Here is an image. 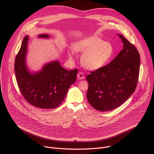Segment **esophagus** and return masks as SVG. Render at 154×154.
Instances as JSON below:
<instances>
[{
  "instance_id": "obj_1",
  "label": "esophagus",
  "mask_w": 154,
  "mask_h": 154,
  "mask_svg": "<svg viewBox=\"0 0 154 154\" xmlns=\"http://www.w3.org/2000/svg\"><path fill=\"white\" fill-rule=\"evenodd\" d=\"M77 77L79 79L81 80V79H85V76L83 75V74L82 72H79L78 74H77Z\"/></svg>"
}]
</instances>
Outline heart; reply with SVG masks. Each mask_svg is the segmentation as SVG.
Returning <instances> with one entry per match:
<instances>
[{
    "instance_id": "obj_1",
    "label": "heart",
    "mask_w": 154,
    "mask_h": 154,
    "mask_svg": "<svg viewBox=\"0 0 154 154\" xmlns=\"http://www.w3.org/2000/svg\"><path fill=\"white\" fill-rule=\"evenodd\" d=\"M77 52L83 53L81 61L87 69L96 70L105 66L115 55V50L110 43L96 36H90L77 41L74 46ZM70 58L74 57L72 51H68Z\"/></svg>"
}]
</instances>
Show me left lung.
<instances>
[{"mask_svg": "<svg viewBox=\"0 0 154 154\" xmlns=\"http://www.w3.org/2000/svg\"><path fill=\"white\" fill-rule=\"evenodd\" d=\"M123 49L110 63L86 77L90 104L100 112L112 110L124 103L135 91L138 83L140 56L137 48L124 36Z\"/></svg>", "mask_w": 154, "mask_h": 154, "instance_id": "left-lung-1", "label": "left lung"}]
</instances>
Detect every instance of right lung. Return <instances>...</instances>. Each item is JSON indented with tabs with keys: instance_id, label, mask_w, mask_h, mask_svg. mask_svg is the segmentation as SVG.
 I'll list each match as a JSON object with an SVG mask.
<instances>
[{
	"instance_id": "add662e5",
	"label": "right lung",
	"mask_w": 154,
	"mask_h": 154,
	"mask_svg": "<svg viewBox=\"0 0 154 154\" xmlns=\"http://www.w3.org/2000/svg\"><path fill=\"white\" fill-rule=\"evenodd\" d=\"M39 38H49L47 34ZM29 36H26L17 54L14 71L19 88L24 99L34 106L51 109L63 101L69 88L75 81L78 69L68 71L61 66L58 61L48 63L40 71L32 73L27 67Z\"/></svg>"
}]
</instances>
